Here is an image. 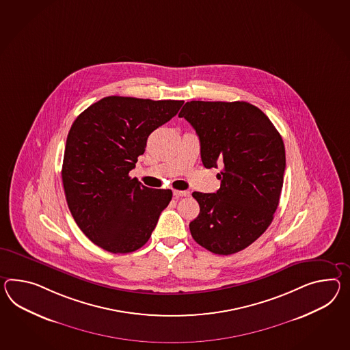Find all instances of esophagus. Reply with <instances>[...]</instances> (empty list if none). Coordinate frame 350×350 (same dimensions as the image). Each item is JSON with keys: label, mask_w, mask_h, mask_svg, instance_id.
Returning a JSON list of instances; mask_svg holds the SVG:
<instances>
[{"label": "esophagus", "mask_w": 350, "mask_h": 350, "mask_svg": "<svg viewBox=\"0 0 350 350\" xmlns=\"http://www.w3.org/2000/svg\"><path fill=\"white\" fill-rule=\"evenodd\" d=\"M173 195H174V197L179 198V197L189 196V192H188V191H174V192H173Z\"/></svg>", "instance_id": "obj_1"}]
</instances>
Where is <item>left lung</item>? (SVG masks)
<instances>
[{
	"mask_svg": "<svg viewBox=\"0 0 350 350\" xmlns=\"http://www.w3.org/2000/svg\"><path fill=\"white\" fill-rule=\"evenodd\" d=\"M178 116L196 130L206 168L221 165L216 193H192L200 213L189 222L191 235L215 254L238 253L267 230L278 207L286 170L281 135L244 101H191Z\"/></svg>",
	"mask_w": 350,
	"mask_h": 350,
	"instance_id": "left-lung-1",
	"label": "left lung"
}]
</instances>
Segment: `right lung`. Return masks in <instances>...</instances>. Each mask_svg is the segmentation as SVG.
Returning a JSON list of instances; mask_svg holds the SVG:
<instances>
[{
  "label": "right lung",
  "mask_w": 350,
  "mask_h": 350,
  "mask_svg": "<svg viewBox=\"0 0 350 350\" xmlns=\"http://www.w3.org/2000/svg\"><path fill=\"white\" fill-rule=\"evenodd\" d=\"M182 105L109 96L75 120L64 150L63 187L78 228L96 245L131 253L150 238L172 191L145 187L129 172L144 153L148 137Z\"/></svg>",
  "instance_id": "obj_1"
}]
</instances>
